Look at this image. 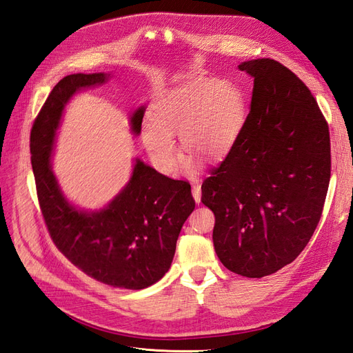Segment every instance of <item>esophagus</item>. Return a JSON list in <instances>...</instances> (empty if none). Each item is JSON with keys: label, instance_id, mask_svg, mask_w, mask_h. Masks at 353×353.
<instances>
[{"label": "esophagus", "instance_id": "obj_1", "mask_svg": "<svg viewBox=\"0 0 353 353\" xmlns=\"http://www.w3.org/2000/svg\"><path fill=\"white\" fill-rule=\"evenodd\" d=\"M191 193H193V197H194L196 203H200V200H201V188H200V185L197 183L193 184V190H191Z\"/></svg>", "mask_w": 353, "mask_h": 353}]
</instances>
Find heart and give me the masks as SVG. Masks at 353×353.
I'll list each match as a JSON object with an SVG mask.
<instances>
[{"mask_svg": "<svg viewBox=\"0 0 353 353\" xmlns=\"http://www.w3.org/2000/svg\"><path fill=\"white\" fill-rule=\"evenodd\" d=\"M245 100L236 83L227 79L197 78L169 90L160 97L143 126L141 140L154 166L174 175L184 154L175 143L203 163L225 157L245 122Z\"/></svg>", "mask_w": 353, "mask_h": 353, "instance_id": "1", "label": "heart"}]
</instances>
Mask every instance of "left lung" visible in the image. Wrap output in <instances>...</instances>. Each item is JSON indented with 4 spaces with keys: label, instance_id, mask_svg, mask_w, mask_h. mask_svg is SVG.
Returning a JSON list of instances; mask_svg holds the SVG:
<instances>
[{
    "label": "left lung",
    "instance_id": "1",
    "mask_svg": "<svg viewBox=\"0 0 353 353\" xmlns=\"http://www.w3.org/2000/svg\"><path fill=\"white\" fill-rule=\"evenodd\" d=\"M250 113L228 156L203 181L213 245L230 271L262 279L292 263L321 218L330 183L328 125L306 85L271 59L243 61Z\"/></svg>",
    "mask_w": 353,
    "mask_h": 353
}]
</instances>
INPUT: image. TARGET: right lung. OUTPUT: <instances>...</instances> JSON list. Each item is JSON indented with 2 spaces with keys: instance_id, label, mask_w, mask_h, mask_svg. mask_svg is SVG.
I'll use <instances>...</instances> for the list:
<instances>
[{
  "instance_id": "right-lung-1",
  "label": "right lung",
  "mask_w": 353,
  "mask_h": 353,
  "mask_svg": "<svg viewBox=\"0 0 353 353\" xmlns=\"http://www.w3.org/2000/svg\"><path fill=\"white\" fill-rule=\"evenodd\" d=\"M110 73H73L50 92L32 126L30 154L42 215L50 236L66 258L108 285L140 290L157 283L172 263L176 240L194 210L191 187L134 159L130 181L105 206L72 203L52 170V150L66 105L77 92L104 85ZM145 105L130 116L138 137Z\"/></svg>"
}]
</instances>
